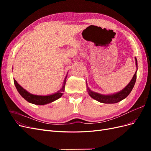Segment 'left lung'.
Segmentation results:
<instances>
[{"instance_id": "1", "label": "left lung", "mask_w": 151, "mask_h": 151, "mask_svg": "<svg viewBox=\"0 0 151 151\" xmlns=\"http://www.w3.org/2000/svg\"><path fill=\"white\" fill-rule=\"evenodd\" d=\"M135 59L136 67H137V60L136 57H135ZM136 78H137V70L135 73V74L134 75L133 77H132V80L129 83V84H128L124 89L120 91V92L113 94L103 95V94L93 92V91L89 89L88 86L87 87V88H88L87 89H88V92L90 96L100 103H116L121 101L122 100L127 98L128 96V95L130 93L132 89L134 88V86L135 85V81H136Z\"/></svg>"}]
</instances>
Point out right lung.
<instances>
[{
	"label": "right lung",
	"instance_id": "obj_1",
	"mask_svg": "<svg viewBox=\"0 0 151 151\" xmlns=\"http://www.w3.org/2000/svg\"><path fill=\"white\" fill-rule=\"evenodd\" d=\"M66 79L67 76L65 77L64 81H63V84L62 87V88L59 90L57 93L48 96H39L32 94L28 93V91H26L24 89L22 88V87L17 83V81L14 79V83L15 86L18 92L21 94V96L24 99H26L27 101L36 105H44L52 103L61 98L65 90Z\"/></svg>",
	"mask_w": 151,
	"mask_h": 151
}]
</instances>
